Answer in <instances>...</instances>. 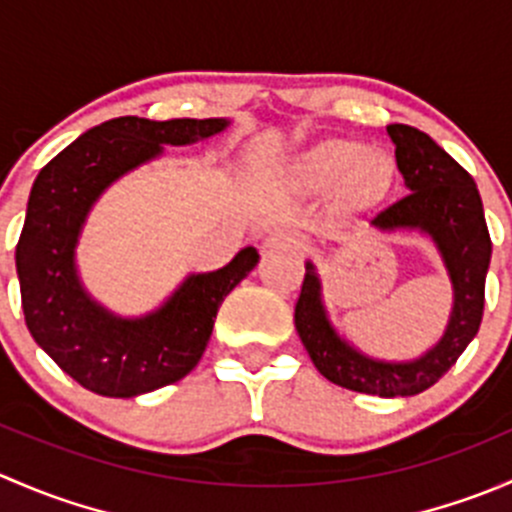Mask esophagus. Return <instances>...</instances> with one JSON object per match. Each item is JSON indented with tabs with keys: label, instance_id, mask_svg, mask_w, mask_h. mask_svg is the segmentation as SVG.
<instances>
[{
	"label": "esophagus",
	"instance_id": "obj_1",
	"mask_svg": "<svg viewBox=\"0 0 512 512\" xmlns=\"http://www.w3.org/2000/svg\"><path fill=\"white\" fill-rule=\"evenodd\" d=\"M304 247V237L299 232L292 230H277L272 235H267V240L262 242V250H299Z\"/></svg>",
	"mask_w": 512,
	"mask_h": 512
}]
</instances>
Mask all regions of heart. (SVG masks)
Returning a JSON list of instances; mask_svg holds the SVG:
<instances>
[{
    "label": "heart",
    "instance_id": "b5f03b06",
    "mask_svg": "<svg viewBox=\"0 0 512 512\" xmlns=\"http://www.w3.org/2000/svg\"><path fill=\"white\" fill-rule=\"evenodd\" d=\"M302 178L314 190H342L352 203L369 205L384 198L394 178V163L379 148H366L356 138H329L302 160Z\"/></svg>",
    "mask_w": 512,
    "mask_h": 512
}]
</instances>
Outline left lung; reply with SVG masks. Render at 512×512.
<instances>
[{"label":"left lung","instance_id":"left-lung-1","mask_svg":"<svg viewBox=\"0 0 512 512\" xmlns=\"http://www.w3.org/2000/svg\"><path fill=\"white\" fill-rule=\"evenodd\" d=\"M386 131L394 141L396 165L411 193L381 210L371 225L381 230L418 227L433 237L456 294L446 334L431 352L409 364H386L359 354L329 327L312 265H307L302 292L294 304V327L324 379L359 394L394 399L421 394L436 384L478 334L490 235L471 173L414 126L391 123Z\"/></svg>","mask_w":512,"mask_h":512}]
</instances>
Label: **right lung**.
<instances>
[{"label":"right lung","mask_w":512,"mask_h":512,"mask_svg":"<svg viewBox=\"0 0 512 512\" xmlns=\"http://www.w3.org/2000/svg\"><path fill=\"white\" fill-rule=\"evenodd\" d=\"M225 126V118H111L76 138L36 175L17 242L24 322L34 342L84 389L131 399L183 379L208 347L223 299L255 270L260 255L245 247L223 270L190 275L143 319L108 314L76 277V237L98 195L123 173L160 156L163 143L185 146Z\"/></svg>","instance_id":"obj_1"}]
</instances>
